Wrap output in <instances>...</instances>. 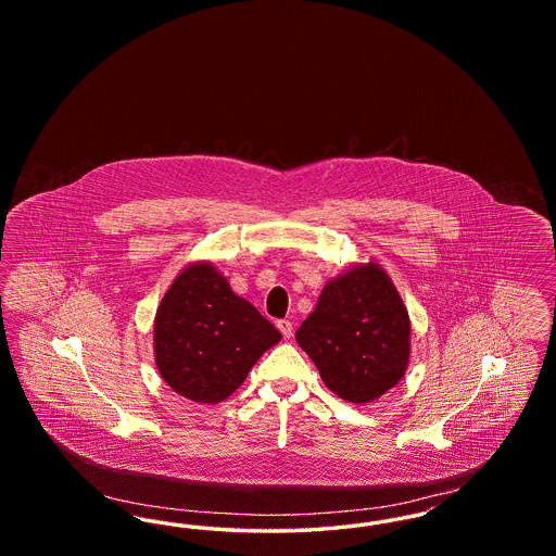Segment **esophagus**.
I'll list each match as a JSON object with an SVG mask.
<instances>
[{
  "label": "esophagus",
  "mask_w": 556,
  "mask_h": 556,
  "mask_svg": "<svg viewBox=\"0 0 556 556\" xmlns=\"http://www.w3.org/2000/svg\"><path fill=\"white\" fill-rule=\"evenodd\" d=\"M277 329L283 333V338H286V340H290L291 333H293V325H291V320H288V318L277 320Z\"/></svg>",
  "instance_id": "obj_1"
}]
</instances>
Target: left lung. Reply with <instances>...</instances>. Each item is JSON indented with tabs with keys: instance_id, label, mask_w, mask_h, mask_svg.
<instances>
[{
	"instance_id": "1",
	"label": "left lung",
	"mask_w": 556,
	"mask_h": 556,
	"mask_svg": "<svg viewBox=\"0 0 556 556\" xmlns=\"http://www.w3.org/2000/svg\"><path fill=\"white\" fill-rule=\"evenodd\" d=\"M295 342L336 396L367 404L397 386L410 358V318L390 275L375 261L325 283Z\"/></svg>"
}]
</instances>
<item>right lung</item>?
<instances>
[{"instance_id":"right-lung-1","label":"right lung","mask_w":556,"mask_h":556,"mask_svg":"<svg viewBox=\"0 0 556 556\" xmlns=\"http://www.w3.org/2000/svg\"><path fill=\"white\" fill-rule=\"evenodd\" d=\"M281 333L208 261L186 266L160 300L154 356L179 396L216 404L231 396Z\"/></svg>"}]
</instances>
